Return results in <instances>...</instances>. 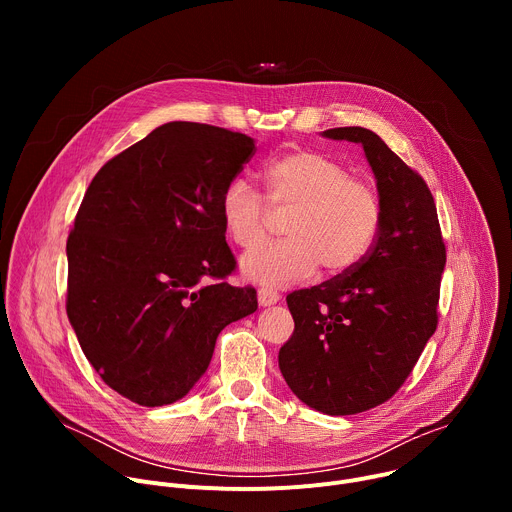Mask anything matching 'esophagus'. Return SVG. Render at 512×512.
Wrapping results in <instances>:
<instances>
[{"instance_id": "esophagus-1", "label": "esophagus", "mask_w": 512, "mask_h": 512, "mask_svg": "<svg viewBox=\"0 0 512 512\" xmlns=\"http://www.w3.org/2000/svg\"><path fill=\"white\" fill-rule=\"evenodd\" d=\"M257 302H259V306H263V308L273 306V304L279 302V294H277L275 289H271V287H259V289H257Z\"/></svg>"}]
</instances>
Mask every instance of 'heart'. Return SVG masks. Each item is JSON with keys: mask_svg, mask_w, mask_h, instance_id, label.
Instances as JSON below:
<instances>
[{"mask_svg": "<svg viewBox=\"0 0 512 512\" xmlns=\"http://www.w3.org/2000/svg\"><path fill=\"white\" fill-rule=\"evenodd\" d=\"M265 198L243 178L231 180L218 202L229 239L241 249L259 247L273 216H287V241L261 247L241 259L245 279L285 287L324 275H342L369 253L381 227L375 188L352 178L350 170L318 152H287L267 164Z\"/></svg>", "mask_w": 512, "mask_h": 512, "instance_id": "heart-1", "label": "heart"}]
</instances>
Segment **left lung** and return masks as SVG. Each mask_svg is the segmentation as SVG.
<instances>
[{"mask_svg":"<svg viewBox=\"0 0 512 512\" xmlns=\"http://www.w3.org/2000/svg\"><path fill=\"white\" fill-rule=\"evenodd\" d=\"M322 135L362 145L381 227L354 269L287 296L296 328L279 350V371L308 407L354 415L399 391L435 332L446 245L425 180L377 133L334 127Z\"/></svg>","mask_w":512,"mask_h":512,"instance_id":"left-lung-1","label":"left lung"}]
</instances>
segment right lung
I'll list each match as a JSON object with an SVG mask.
<instances>
[{
    "mask_svg": "<svg viewBox=\"0 0 512 512\" xmlns=\"http://www.w3.org/2000/svg\"><path fill=\"white\" fill-rule=\"evenodd\" d=\"M255 154L223 127L172 121L93 178L66 241V314L99 377L143 407L182 399L216 336L257 310L225 281L235 257L218 202Z\"/></svg>",
    "mask_w": 512,
    "mask_h": 512,
    "instance_id": "add662e5",
    "label": "right lung"
}]
</instances>
